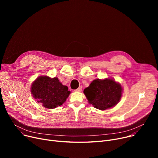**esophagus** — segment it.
I'll use <instances>...</instances> for the list:
<instances>
[{
  "label": "esophagus",
  "instance_id": "esophagus-1",
  "mask_svg": "<svg viewBox=\"0 0 158 158\" xmlns=\"http://www.w3.org/2000/svg\"><path fill=\"white\" fill-rule=\"evenodd\" d=\"M82 89V88L81 86H79L77 89H76L75 91H76V92H81Z\"/></svg>",
  "mask_w": 158,
  "mask_h": 158
}]
</instances>
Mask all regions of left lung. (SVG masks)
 <instances>
[{"label": "left lung", "instance_id": "1", "mask_svg": "<svg viewBox=\"0 0 158 158\" xmlns=\"http://www.w3.org/2000/svg\"><path fill=\"white\" fill-rule=\"evenodd\" d=\"M123 89L118 82L112 79L94 80L89 86L84 89L88 102L100 110L117 105L121 98Z\"/></svg>", "mask_w": 158, "mask_h": 158}]
</instances>
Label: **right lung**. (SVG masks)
<instances>
[{
    "instance_id": "right-lung-1",
    "label": "right lung",
    "mask_w": 158,
    "mask_h": 158,
    "mask_svg": "<svg viewBox=\"0 0 158 158\" xmlns=\"http://www.w3.org/2000/svg\"><path fill=\"white\" fill-rule=\"evenodd\" d=\"M68 89L57 77L40 76L32 82L31 91L37 102L46 108L54 109L66 101L70 94Z\"/></svg>"
}]
</instances>
